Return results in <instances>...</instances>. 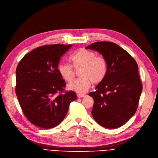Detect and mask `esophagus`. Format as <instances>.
<instances>
[{
    "label": "esophagus",
    "instance_id": "34e87169",
    "mask_svg": "<svg viewBox=\"0 0 158 158\" xmlns=\"http://www.w3.org/2000/svg\"><path fill=\"white\" fill-rule=\"evenodd\" d=\"M86 95L85 94H77V97L78 98H83V97H85Z\"/></svg>",
    "mask_w": 158,
    "mask_h": 158
}]
</instances>
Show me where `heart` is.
<instances>
[{
  "mask_svg": "<svg viewBox=\"0 0 158 158\" xmlns=\"http://www.w3.org/2000/svg\"><path fill=\"white\" fill-rule=\"evenodd\" d=\"M72 65L62 63L58 65V72L62 78L68 82L72 81L75 75V69H80L81 77L74 80L68 85V89L77 93H85L90 88L91 81L98 84L102 81L108 72L106 58L96 55L92 50L81 48L70 57ZM74 67L73 68V67Z\"/></svg>",
  "mask_w": 158,
  "mask_h": 158,
  "instance_id": "obj_1",
  "label": "heart"
}]
</instances>
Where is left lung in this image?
Segmentation results:
<instances>
[{
  "instance_id": "obj_1",
  "label": "left lung",
  "mask_w": 158,
  "mask_h": 158,
  "mask_svg": "<svg viewBox=\"0 0 158 158\" xmlns=\"http://www.w3.org/2000/svg\"><path fill=\"white\" fill-rule=\"evenodd\" d=\"M86 48L94 50L108 64L105 79L89 95L94 99L92 115L104 127L115 129L123 125L138 108L142 85L135 59L119 45L96 42Z\"/></svg>"
}]
</instances>
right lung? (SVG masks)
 I'll use <instances>...</instances> for the list:
<instances>
[{
  "mask_svg": "<svg viewBox=\"0 0 158 158\" xmlns=\"http://www.w3.org/2000/svg\"><path fill=\"white\" fill-rule=\"evenodd\" d=\"M72 47L42 46L25 54L17 66V98L25 116L34 125L43 129L58 125L77 98L73 91H64L65 82L58 69L61 57Z\"/></svg>",
  "mask_w": 158,
  "mask_h": 158,
  "instance_id": "obj_1",
  "label": "right lung"
}]
</instances>
